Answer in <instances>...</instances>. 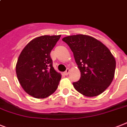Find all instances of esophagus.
Listing matches in <instances>:
<instances>
[{
  "label": "esophagus",
  "instance_id": "1",
  "mask_svg": "<svg viewBox=\"0 0 127 127\" xmlns=\"http://www.w3.org/2000/svg\"><path fill=\"white\" fill-rule=\"evenodd\" d=\"M69 72H70V69L67 68L65 72H64V75H68L69 74Z\"/></svg>",
  "mask_w": 127,
  "mask_h": 127
}]
</instances>
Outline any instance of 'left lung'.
<instances>
[{
  "mask_svg": "<svg viewBox=\"0 0 127 127\" xmlns=\"http://www.w3.org/2000/svg\"><path fill=\"white\" fill-rule=\"evenodd\" d=\"M63 41L73 52L81 72L80 80L73 83L75 89L88 97L102 93L110 86L115 74L116 62L110 49L87 35L68 36Z\"/></svg>",
  "mask_w": 127,
  "mask_h": 127,
  "instance_id": "1",
  "label": "left lung"
}]
</instances>
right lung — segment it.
Here are the masks:
<instances>
[{"mask_svg": "<svg viewBox=\"0 0 127 127\" xmlns=\"http://www.w3.org/2000/svg\"><path fill=\"white\" fill-rule=\"evenodd\" d=\"M61 35H44L31 40L17 59L15 70L21 87L29 95L45 98L57 90L61 75L53 67L50 53Z\"/></svg>", "mask_w": 127, "mask_h": 127, "instance_id": "1", "label": "right lung"}]
</instances>
